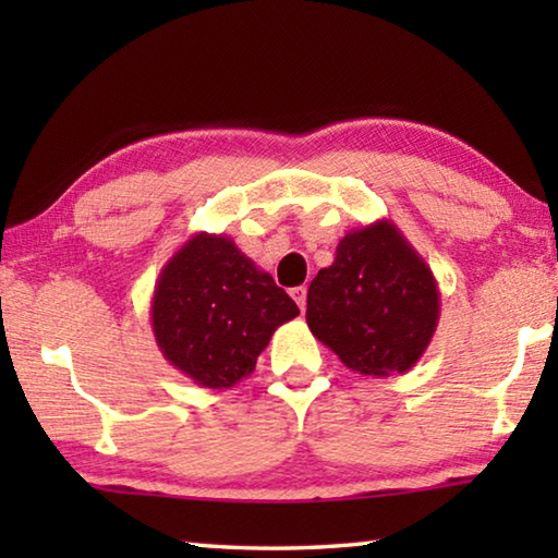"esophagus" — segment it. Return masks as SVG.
<instances>
[{"instance_id":"obj_1","label":"esophagus","mask_w":558,"mask_h":558,"mask_svg":"<svg viewBox=\"0 0 558 558\" xmlns=\"http://www.w3.org/2000/svg\"><path fill=\"white\" fill-rule=\"evenodd\" d=\"M290 295H292V300L298 302V307L302 310V313H305V307H307V288H305V286L292 288V290H290Z\"/></svg>"}]
</instances>
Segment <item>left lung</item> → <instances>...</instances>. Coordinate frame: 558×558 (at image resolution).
Wrapping results in <instances>:
<instances>
[{
    "instance_id": "left-lung-1",
    "label": "left lung",
    "mask_w": 558,
    "mask_h": 558,
    "mask_svg": "<svg viewBox=\"0 0 558 558\" xmlns=\"http://www.w3.org/2000/svg\"><path fill=\"white\" fill-rule=\"evenodd\" d=\"M438 319L440 290L428 263L386 219L349 231L307 290L310 332L364 376L409 372Z\"/></svg>"
}]
</instances>
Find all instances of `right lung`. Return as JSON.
<instances>
[{"label": "right lung", "mask_w": 558, "mask_h": 558, "mask_svg": "<svg viewBox=\"0 0 558 558\" xmlns=\"http://www.w3.org/2000/svg\"><path fill=\"white\" fill-rule=\"evenodd\" d=\"M300 310L270 272L223 233H194L167 260L153 295L159 352L202 389H231Z\"/></svg>", "instance_id": "1"}]
</instances>
